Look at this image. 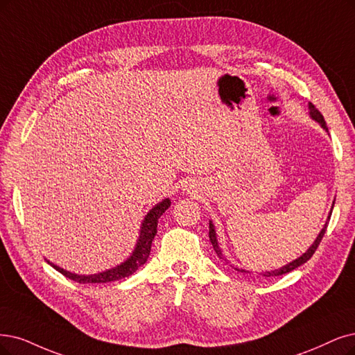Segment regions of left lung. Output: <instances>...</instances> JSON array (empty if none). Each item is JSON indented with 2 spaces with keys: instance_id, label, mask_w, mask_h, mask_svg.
<instances>
[{
  "instance_id": "left-lung-1",
  "label": "left lung",
  "mask_w": 355,
  "mask_h": 355,
  "mask_svg": "<svg viewBox=\"0 0 355 355\" xmlns=\"http://www.w3.org/2000/svg\"><path fill=\"white\" fill-rule=\"evenodd\" d=\"M309 108H310V115H311V118H314V120H316L318 123H320V125L327 131V127H326V123H324V118H323V115L320 114V111H319L316 107H314V105H313L311 102L309 103ZM331 215H332V212L329 214V218H327V219H331ZM327 224H329V222H326L323 230H322L320 234H319V237L316 239V241L313 243V245L309 248V250H307L303 256L298 257L297 260L291 261L290 265H286V266H284V268H281V269L265 272L263 277H279V275H285V273H288V272H291V270L297 269L298 266H301L303 263H306V261L314 254V252L318 250V247H319V244H320V241H322V239H323V235H324V232H326ZM209 240H211V243H212V245H214V250L216 252V254H218L220 259H224V256H222V253H220V248H219V245H218V241H216V234H215V228H214V225H212V222H211V224H209ZM237 270H240V272H243V273L247 272V270H244V269H237Z\"/></svg>"
}]
</instances>
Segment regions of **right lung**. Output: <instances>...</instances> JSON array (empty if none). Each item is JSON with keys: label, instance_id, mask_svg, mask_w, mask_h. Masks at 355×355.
Instances as JSON below:
<instances>
[{"label": "right lung", "instance_id": "right-lung-1", "mask_svg": "<svg viewBox=\"0 0 355 355\" xmlns=\"http://www.w3.org/2000/svg\"><path fill=\"white\" fill-rule=\"evenodd\" d=\"M171 202L169 199H165L164 202H161L159 205H156L152 211L148 214V216L144 218L143 220V225L140 230V237L139 241L136 244V248L133 254H131L124 263H121L120 266H116L114 269L110 270H105L102 273H96V275H76V273H70L67 270H64L55 265L48 263L57 269L60 273H62L65 278H69L74 282L78 284H105V282H111V281H118V279H123L130 277V275H133L141 265L146 263V260L150 254V247H152V241L156 235V227H157V219L162 216V214L166 211L169 207Z\"/></svg>", "mask_w": 355, "mask_h": 355}]
</instances>
